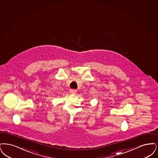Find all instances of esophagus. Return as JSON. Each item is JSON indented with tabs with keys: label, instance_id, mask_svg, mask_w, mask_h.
<instances>
[{
	"label": "esophagus",
	"instance_id": "esophagus-1",
	"mask_svg": "<svg viewBox=\"0 0 158 158\" xmlns=\"http://www.w3.org/2000/svg\"><path fill=\"white\" fill-rule=\"evenodd\" d=\"M70 93L72 94H76L77 93V90L74 89H71L70 90Z\"/></svg>",
	"mask_w": 158,
	"mask_h": 158
}]
</instances>
